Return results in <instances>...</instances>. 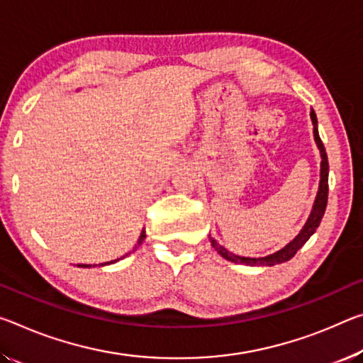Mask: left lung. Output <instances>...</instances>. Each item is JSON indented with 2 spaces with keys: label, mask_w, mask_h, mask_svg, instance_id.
<instances>
[{
  "label": "left lung",
  "mask_w": 363,
  "mask_h": 363,
  "mask_svg": "<svg viewBox=\"0 0 363 363\" xmlns=\"http://www.w3.org/2000/svg\"><path fill=\"white\" fill-rule=\"evenodd\" d=\"M310 118H312V124H313L315 143H316V147H318L320 157H321L320 186H318V192H316L312 211H310V215L307 218L306 224H303V228L301 229V233H298L289 244L284 245L283 249L274 252V254H269L267 257H258V258L235 255V254H233V252H229L228 249H224L221 244H218L216 240L211 238V235H208L211 247L223 258H226V260L233 262V263L249 264V267H274V264H279V263H284L287 260H291V258L297 254V250L302 249V245L306 244L307 240L315 234L316 228L320 226L321 218H323V215H325L326 203H328V174H330V166H328V157H326L325 145H323V142H321L320 135H318V121H316V114H315L313 109L310 111Z\"/></svg>",
  "instance_id": "1"
}]
</instances>
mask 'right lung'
I'll return each mask as SVG.
<instances>
[{"label":"right lung","instance_id":"obj_1","mask_svg":"<svg viewBox=\"0 0 363 363\" xmlns=\"http://www.w3.org/2000/svg\"><path fill=\"white\" fill-rule=\"evenodd\" d=\"M145 238H147L145 231H142V233H140V238H139V240H137V245L134 247V250H132V252H135V250H137V247H140V245L143 244V240H145ZM132 252H129V254H132ZM129 254H125L124 257H128ZM124 257H121V258H124ZM116 262H119V258H118V260H111V262H106V263H100L99 267H105V264H111V263H116ZM77 267H79V268H91V264H84V263H79ZM94 267H96V264H94Z\"/></svg>","mask_w":363,"mask_h":363}]
</instances>
